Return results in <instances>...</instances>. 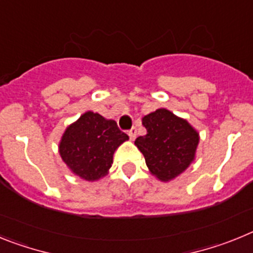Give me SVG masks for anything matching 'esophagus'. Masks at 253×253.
Returning a JSON list of instances; mask_svg holds the SVG:
<instances>
[{
	"label": "esophagus",
	"mask_w": 253,
	"mask_h": 253,
	"mask_svg": "<svg viewBox=\"0 0 253 253\" xmlns=\"http://www.w3.org/2000/svg\"><path fill=\"white\" fill-rule=\"evenodd\" d=\"M128 135L130 137V139H135V137H137V128H131L130 130L128 131Z\"/></svg>",
	"instance_id": "34e87169"
}]
</instances>
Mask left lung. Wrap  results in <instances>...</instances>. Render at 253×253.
<instances>
[{"label":"left lung","instance_id":"8db88e82","mask_svg":"<svg viewBox=\"0 0 253 253\" xmlns=\"http://www.w3.org/2000/svg\"><path fill=\"white\" fill-rule=\"evenodd\" d=\"M147 134L135 139L146 165L160 180L169 181L189 167L195 157L199 134L184 119L166 109L143 118Z\"/></svg>","mask_w":253,"mask_h":253}]
</instances>
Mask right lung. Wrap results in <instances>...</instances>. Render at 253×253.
<instances>
[{
  "label": "right lung",
  "instance_id": "1",
  "mask_svg": "<svg viewBox=\"0 0 253 253\" xmlns=\"http://www.w3.org/2000/svg\"><path fill=\"white\" fill-rule=\"evenodd\" d=\"M128 138L114 120L87 111L63 134L60 157L80 177L99 180L111 167L115 149Z\"/></svg>",
  "mask_w": 253,
  "mask_h": 253
}]
</instances>
